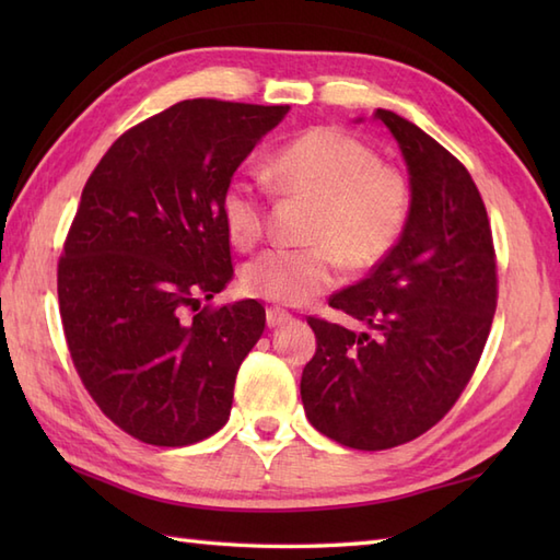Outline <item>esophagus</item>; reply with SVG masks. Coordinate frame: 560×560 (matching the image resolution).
<instances>
[{"mask_svg": "<svg viewBox=\"0 0 560 560\" xmlns=\"http://www.w3.org/2000/svg\"><path fill=\"white\" fill-rule=\"evenodd\" d=\"M291 315L281 307H267V327H279L283 323H289Z\"/></svg>", "mask_w": 560, "mask_h": 560, "instance_id": "1", "label": "esophagus"}]
</instances>
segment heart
I'll return each mask as SVG.
<instances>
[{
    "instance_id": "obj_1",
    "label": "heart",
    "mask_w": 560,
    "mask_h": 560,
    "mask_svg": "<svg viewBox=\"0 0 560 560\" xmlns=\"http://www.w3.org/2000/svg\"><path fill=\"white\" fill-rule=\"evenodd\" d=\"M269 180L283 197L313 205L303 249L273 247L243 269V287L259 299L299 305L329 289L339 261L353 271L380 265L401 241L411 217V185L380 163L343 129L319 127L293 139L269 163ZM221 217L231 243L253 249L267 231L265 187L235 177L223 189Z\"/></svg>"
}]
</instances>
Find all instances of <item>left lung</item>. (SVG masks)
<instances>
[{
	"instance_id": "1",
	"label": "left lung",
	"mask_w": 560,
	"mask_h": 560,
	"mask_svg": "<svg viewBox=\"0 0 560 560\" xmlns=\"http://www.w3.org/2000/svg\"><path fill=\"white\" fill-rule=\"evenodd\" d=\"M375 117L407 161L409 225L363 281L329 299L365 331L307 317L317 349L301 377L307 421L368 452L409 443L455 407L498 303L493 233L469 171L397 113Z\"/></svg>"
}]
</instances>
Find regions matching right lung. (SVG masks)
Masks as SVG:
<instances>
[{
	"label": "right lung",
	"instance_id": "obj_1",
	"mask_svg": "<svg viewBox=\"0 0 560 560\" xmlns=\"http://www.w3.org/2000/svg\"><path fill=\"white\" fill-rule=\"evenodd\" d=\"M289 110L180 101L127 129L83 185L57 265L59 315L83 387L141 443L192 445L229 421L265 307L201 305L233 279L221 197Z\"/></svg>",
	"mask_w": 560,
	"mask_h": 560
}]
</instances>
